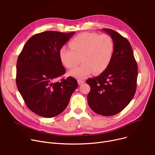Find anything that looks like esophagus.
<instances>
[{"mask_svg": "<svg viewBox=\"0 0 155 155\" xmlns=\"http://www.w3.org/2000/svg\"><path fill=\"white\" fill-rule=\"evenodd\" d=\"M84 83H85V81L83 80H78V84L79 85H82Z\"/></svg>", "mask_w": 155, "mask_h": 155, "instance_id": "obj_1", "label": "esophagus"}]
</instances>
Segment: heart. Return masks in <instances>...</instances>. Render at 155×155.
<instances>
[{
    "mask_svg": "<svg viewBox=\"0 0 155 155\" xmlns=\"http://www.w3.org/2000/svg\"><path fill=\"white\" fill-rule=\"evenodd\" d=\"M70 48L64 46L59 50V58L67 69L75 68L82 61V65L69 75L84 78L93 72L99 74L105 71L110 65L115 52V42L108 34L81 33L69 43Z\"/></svg>",
    "mask_w": 155,
    "mask_h": 155,
    "instance_id": "heart-1",
    "label": "heart"
}]
</instances>
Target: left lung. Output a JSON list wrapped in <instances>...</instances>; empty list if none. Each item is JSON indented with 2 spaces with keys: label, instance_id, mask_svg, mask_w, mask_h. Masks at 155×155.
Wrapping results in <instances>:
<instances>
[{
  "label": "left lung",
  "instance_id": "left-lung-1",
  "mask_svg": "<svg viewBox=\"0 0 155 155\" xmlns=\"http://www.w3.org/2000/svg\"><path fill=\"white\" fill-rule=\"evenodd\" d=\"M115 42V52L107 69L98 77L87 80L90 108L97 114L112 116L124 109L137 89L138 67L128 40L116 31L103 28Z\"/></svg>",
  "mask_w": 155,
  "mask_h": 155
}]
</instances>
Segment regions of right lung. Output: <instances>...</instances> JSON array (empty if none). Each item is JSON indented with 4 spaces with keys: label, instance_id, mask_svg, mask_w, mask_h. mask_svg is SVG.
<instances>
[{
    "label": "right lung",
    "instance_id": "right-lung-1",
    "mask_svg": "<svg viewBox=\"0 0 155 155\" xmlns=\"http://www.w3.org/2000/svg\"><path fill=\"white\" fill-rule=\"evenodd\" d=\"M74 33L37 34L28 40L18 55L17 88L27 107L39 116L51 118L60 114L78 87L77 80L71 77L57 81L66 72L59 50Z\"/></svg>",
    "mask_w": 155,
    "mask_h": 155
}]
</instances>
